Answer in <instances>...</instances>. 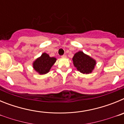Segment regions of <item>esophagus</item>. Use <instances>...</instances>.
Here are the masks:
<instances>
[{"mask_svg":"<svg viewBox=\"0 0 124 124\" xmlns=\"http://www.w3.org/2000/svg\"><path fill=\"white\" fill-rule=\"evenodd\" d=\"M61 57H62V58H66V54H63V56H61Z\"/></svg>","mask_w":124,"mask_h":124,"instance_id":"34e87169","label":"esophagus"}]
</instances>
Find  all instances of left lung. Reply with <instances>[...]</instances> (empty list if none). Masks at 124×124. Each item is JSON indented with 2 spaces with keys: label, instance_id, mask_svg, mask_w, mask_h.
Here are the masks:
<instances>
[{
  "label": "left lung",
  "instance_id": "1",
  "mask_svg": "<svg viewBox=\"0 0 124 124\" xmlns=\"http://www.w3.org/2000/svg\"><path fill=\"white\" fill-rule=\"evenodd\" d=\"M72 60L74 67L83 74L91 73L96 65V61L94 59L81 51L76 53Z\"/></svg>",
  "mask_w": 124,
  "mask_h": 124
}]
</instances>
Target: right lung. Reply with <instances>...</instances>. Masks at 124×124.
Wrapping results in <instances>:
<instances>
[{
  "label": "right lung",
  "instance_id": "right-lung-1",
  "mask_svg": "<svg viewBox=\"0 0 124 124\" xmlns=\"http://www.w3.org/2000/svg\"><path fill=\"white\" fill-rule=\"evenodd\" d=\"M56 61V58L50 57L48 54L43 53L33 62V68L39 74H45L50 71Z\"/></svg>",
  "mask_w": 124,
  "mask_h": 124
}]
</instances>
